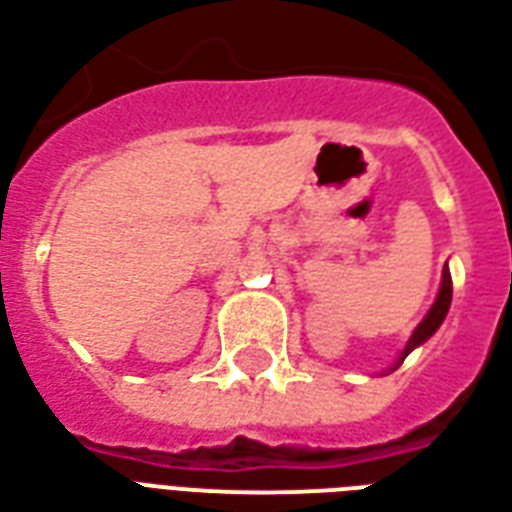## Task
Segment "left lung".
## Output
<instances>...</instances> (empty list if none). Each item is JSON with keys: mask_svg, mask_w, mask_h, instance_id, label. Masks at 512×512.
Instances as JSON below:
<instances>
[{"mask_svg": "<svg viewBox=\"0 0 512 512\" xmlns=\"http://www.w3.org/2000/svg\"><path fill=\"white\" fill-rule=\"evenodd\" d=\"M450 298H453V279H450V271L448 266H445V271H442V287H439V295L437 301H434V306H431V312L426 314V320L415 328V333H412V339L407 342V347H404V352H401V361L410 355L418 344H423L426 339H429L431 333L437 331L439 325H442V320H445V314H448L450 309Z\"/></svg>", "mask_w": 512, "mask_h": 512, "instance_id": "left-lung-1", "label": "left lung"}]
</instances>
